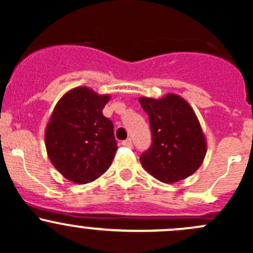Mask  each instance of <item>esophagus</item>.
<instances>
[{
  "label": "esophagus",
  "instance_id": "esophagus-1",
  "mask_svg": "<svg viewBox=\"0 0 253 253\" xmlns=\"http://www.w3.org/2000/svg\"><path fill=\"white\" fill-rule=\"evenodd\" d=\"M122 145H124V147H127V148H132V141L129 138L126 139V141L122 142Z\"/></svg>",
  "mask_w": 253,
  "mask_h": 253
}]
</instances>
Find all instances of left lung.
Masks as SVG:
<instances>
[{"label":"left lung","instance_id":"1","mask_svg":"<svg viewBox=\"0 0 253 253\" xmlns=\"http://www.w3.org/2000/svg\"><path fill=\"white\" fill-rule=\"evenodd\" d=\"M149 117L153 143L141 155L142 167L162 182L174 183L197 171L207 153L197 115L183 98L169 93L160 99H138Z\"/></svg>","mask_w":253,"mask_h":253}]
</instances>
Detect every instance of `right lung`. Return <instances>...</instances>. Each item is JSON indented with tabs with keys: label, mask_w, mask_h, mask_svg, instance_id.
<instances>
[{
	"label": "right lung",
	"mask_w": 253,
	"mask_h": 253,
	"mask_svg": "<svg viewBox=\"0 0 253 253\" xmlns=\"http://www.w3.org/2000/svg\"><path fill=\"white\" fill-rule=\"evenodd\" d=\"M109 94L77 86L57 101L45 129L48 159L63 177L88 183L110 168L117 150L114 125L103 115Z\"/></svg>",
	"instance_id": "right-lung-1"
}]
</instances>
